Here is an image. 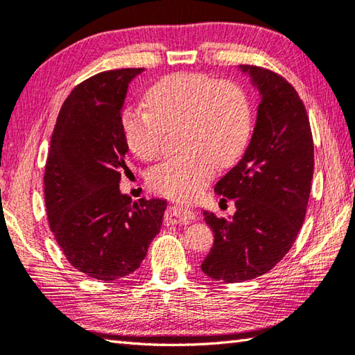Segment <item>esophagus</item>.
<instances>
[{
    "instance_id": "34e87169",
    "label": "esophagus",
    "mask_w": 355,
    "mask_h": 355,
    "mask_svg": "<svg viewBox=\"0 0 355 355\" xmlns=\"http://www.w3.org/2000/svg\"><path fill=\"white\" fill-rule=\"evenodd\" d=\"M194 219V211H191L188 207L178 205V203H172L166 209V224H184V222H191Z\"/></svg>"
}]
</instances>
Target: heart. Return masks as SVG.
Instances as JSON below:
<instances>
[{
  "instance_id": "heart-1",
  "label": "heart",
  "mask_w": 355,
  "mask_h": 355,
  "mask_svg": "<svg viewBox=\"0 0 355 355\" xmlns=\"http://www.w3.org/2000/svg\"><path fill=\"white\" fill-rule=\"evenodd\" d=\"M148 107L127 106L120 128L127 147L141 159L161 152L164 128L182 122V153L166 158L147 173V183L171 199H192L216 167L233 166L248 147L252 106L244 89L230 80L197 71H177L148 87Z\"/></svg>"
}]
</instances>
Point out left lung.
I'll return each mask as SVG.
<instances>
[{
    "mask_svg": "<svg viewBox=\"0 0 355 355\" xmlns=\"http://www.w3.org/2000/svg\"><path fill=\"white\" fill-rule=\"evenodd\" d=\"M261 95L254 135L241 161L214 186L235 200L232 219L205 211L214 244L202 271L228 284L266 274L304 224L313 178V136L304 101L275 71L243 65Z\"/></svg>",
    "mask_w": 355,
    "mask_h": 355,
    "instance_id": "1",
    "label": "left lung"
}]
</instances>
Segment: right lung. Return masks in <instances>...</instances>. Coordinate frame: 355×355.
<instances>
[{
  "instance_id": "1",
  "label": "right lung",
  "mask_w": 355,
  "mask_h": 355,
  "mask_svg": "<svg viewBox=\"0 0 355 355\" xmlns=\"http://www.w3.org/2000/svg\"><path fill=\"white\" fill-rule=\"evenodd\" d=\"M142 69L101 71L70 92L45 164L48 222L65 258L97 280L135 272L158 235L166 200L120 194L128 147L120 128L128 83Z\"/></svg>"
}]
</instances>
